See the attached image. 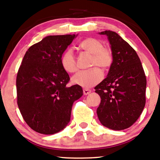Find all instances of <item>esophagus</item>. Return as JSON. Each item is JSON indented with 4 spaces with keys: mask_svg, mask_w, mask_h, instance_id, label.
Instances as JSON below:
<instances>
[{
    "mask_svg": "<svg viewBox=\"0 0 160 160\" xmlns=\"http://www.w3.org/2000/svg\"><path fill=\"white\" fill-rule=\"evenodd\" d=\"M91 92H92V90L88 89V88H84V89H83V94H84V95H89V94L91 93Z\"/></svg>",
    "mask_w": 160,
    "mask_h": 160,
    "instance_id": "1",
    "label": "esophagus"
}]
</instances>
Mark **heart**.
I'll use <instances>...</instances> for the list:
<instances>
[{
    "label": "heart",
    "instance_id": "heart-1",
    "mask_svg": "<svg viewBox=\"0 0 160 160\" xmlns=\"http://www.w3.org/2000/svg\"><path fill=\"white\" fill-rule=\"evenodd\" d=\"M80 48L92 55L90 66L93 68L80 72L72 78V82L84 88H90L101 82L103 74L102 70L107 71L113 62V52L109 47H104L101 41L95 38H86L80 42ZM62 68L67 72L74 73L78 70L76 59L72 50H68L61 58Z\"/></svg>",
    "mask_w": 160,
    "mask_h": 160
}]
</instances>
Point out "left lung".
<instances>
[{"label":"left lung","instance_id":"obj_1","mask_svg":"<svg viewBox=\"0 0 160 160\" xmlns=\"http://www.w3.org/2000/svg\"><path fill=\"white\" fill-rule=\"evenodd\" d=\"M100 34L108 37L113 62L107 78L95 87L101 99L98 117L104 127L124 130L137 121L145 107L146 76L139 57L128 42L110 30Z\"/></svg>","mask_w":160,"mask_h":160}]
</instances>
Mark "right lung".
Returning a JSON list of instances; mask_svg holds the SVG:
<instances>
[{
	"mask_svg": "<svg viewBox=\"0 0 160 160\" xmlns=\"http://www.w3.org/2000/svg\"><path fill=\"white\" fill-rule=\"evenodd\" d=\"M76 35L48 36L29 48L16 78L17 103L32 130L51 135L70 122L74 102L82 95V87L67 86L70 78L62 68L63 52Z\"/></svg>",
	"mask_w": 160,
	"mask_h": 160,
	"instance_id": "obj_1",
	"label": "right lung"
}]
</instances>
